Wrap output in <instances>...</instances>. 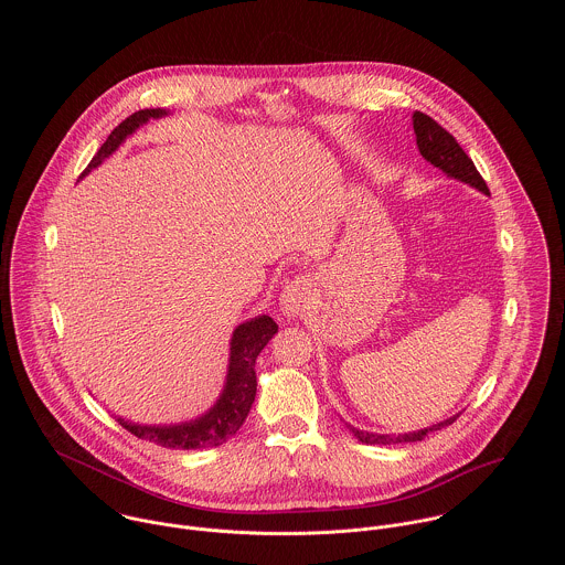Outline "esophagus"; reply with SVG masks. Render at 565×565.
Wrapping results in <instances>:
<instances>
[{
  "label": "esophagus",
  "mask_w": 565,
  "mask_h": 565,
  "mask_svg": "<svg viewBox=\"0 0 565 565\" xmlns=\"http://www.w3.org/2000/svg\"><path fill=\"white\" fill-rule=\"evenodd\" d=\"M311 289L313 282L307 276H296L294 280H289L280 294V311L287 318H296L307 302L311 300Z\"/></svg>",
  "instance_id": "esophagus-1"
}]
</instances>
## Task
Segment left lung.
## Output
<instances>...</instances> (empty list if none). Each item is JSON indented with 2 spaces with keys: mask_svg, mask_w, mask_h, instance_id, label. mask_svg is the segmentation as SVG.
Returning a JSON list of instances; mask_svg holds the SVG:
<instances>
[{
  "mask_svg": "<svg viewBox=\"0 0 565 565\" xmlns=\"http://www.w3.org/2000/svg\"><path fill=\"white\" fill-rule=\"evenodd\" d=\"M413 132H415V143H417V150L419 154L439 167L446 175L450 178H457L483 193H489L487 184H484L483 175L479 173V169L475 167L472 159L463 152V148L457 143V139L444 130L433 117L415 110L413 113ZM459 415L455 417H448L439 424H433L428 428H422V430H413V433H404V435H379V433H367V430H359L354 426H350V430L354 433V437L363 444H370V446H390V444H411V441H422L428 433H435V430H441L444 426L452 424Z\"/></svg>",
  "mask_w": 565,
  "mask_h": 565,
  "instance_id": "obj_1",
  "label": "left lung"
}]
</instances>
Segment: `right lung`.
<instances>
[{
    "label": "right lung",
    "instance_id": "add662e5",
    "mask_svg": "<svg viewBox=\"0 0 565 565\" xmlns=\"http://www.w3.org/2000/svg\"><path fill=\"white\" fill-rule=\"evenodd\" d=\"M167 110L162 108H146L137 110L130 117H126L102 143L97 154L86 164L82 175H86L90 169L102 164L108 159L124 141L130 137L139 126L148 124L150 119L164 117ZM278 332V323L269 316H258L247 322L239 323L231 339V359H228V374L226 385L220 396V401L213 404L204 415L182 422V424H169V426H148V424H135L130 419L117 417V422L132 433L139 439L154 441L162 448L173 450H198V448H217L224 441H228L239 428H242L249 406L256 396V372L254 363L260 350L267 345V341Z\"/></svg>",
    "mask_w": 565,
    "mask_h": 565
}]
</instances>
